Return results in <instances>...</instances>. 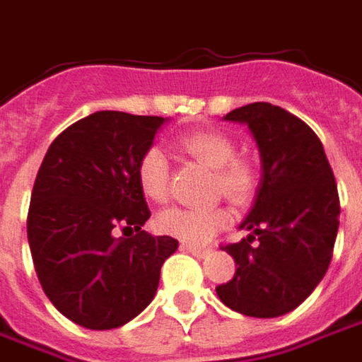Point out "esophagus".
Here are the masks:
<instances>
[{"instance_id":"obj_1","label":"esophagus","mask_w":362,"mask_h":362,"mask_svg":"<svg viewBox=\"0 0 362 362\" xmlns=\"http://www.w3.org/2000/svg\"><path fill=\"white\" fill-rule=\"evenodd\" d=\"M182 250L189 252V254H194L197 258H205L209 254V248H199V246H194V244H182Z\"/></svg>"}]
</instances>
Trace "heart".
<instances>
[{"instance_id": "heart-1", "label": "heart", "mask_w": 362, "mask_h": 362, "mask_svg": "<svg viewBox=\"0 0 362 362\" xmlns=\"http://www.w3.org/2000/svg\"><path fill=\"white\" fill-rule=\"evenodd\" d=\"M180 147L199 163L215 170V189L233 204H246L258 188V168L248 158L236 157L233 135L219 129H197L180 135ZM137 184L143 196L165 202L170 189V165L165 151L151 145L137 160ZM228 223L223 207H170L157 217L158 228L188 244L211 240Z\"/></svg>"}]
</instances>
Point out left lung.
<instances>
[{
  "mask_svg": "<svg viewBox=\"0 0 362 362\" xmlns=\"http://www.w3.org/2000/svg\"><path fill=\"white\" fill-rule=\"evenodd\" d=\"M225 119L244 122L258 143L262 182L240 228L221 246L235 277L215 288L228 308L254 318L295 310L326 275L339 227V194L320 137L281 106L252 103Z\"/></svg>",
  "mask_w": 362,
  "mask_h": 362,
  "instance_id": "obj_1",
  "label": "left lung"
}]
</instances>
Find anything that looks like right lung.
<instances>
[{
	"label": "right lung",
	"mask_w": 362,
	"mask_h": 362,
	"mask_svg": "<svg viewBox=\"0 0 362 362\" xmlns=\"http://www.w3.org/2000/svg\"><path fill=\"white\" fill-rule=\"evenodd\" d=\"M163 122L95 112L64 129L38 168L27 217L36 275L52 304L83 327L112 329L134 320L178 248L173 236L141 230L151 211L137 160ZM126 230L136 235L127 239Z\"/></svg>",
	"instance_id": "add662e5"
}]
</instances>
